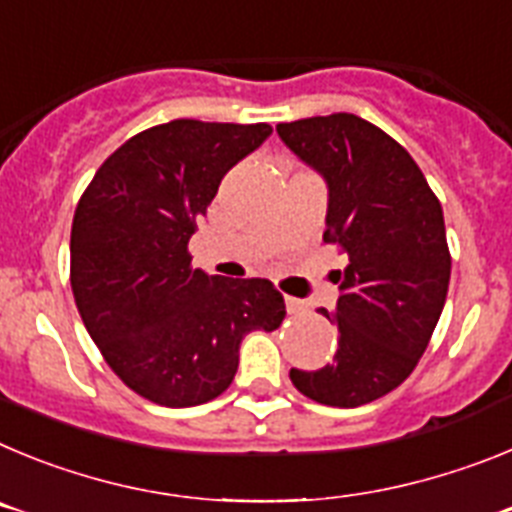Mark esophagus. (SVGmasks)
Returning <instances> with one entry per match:
<instances>
[{
    "label": "esophagus",
    "instance_id": "1",
    "mask_svg": "<svg viewBox=\"0 0 512 512\" xmlns=\"http://www.w3.org/2000/svg\"><path fill=\"white\" fill-rule=\"evenodd\" d=\"M284 302H287L289 315H305L307 312V302L297 300V297H284Z\"/></svg>",
    "mask_w": 512,
    "mask_h": 512
}]
</instances>
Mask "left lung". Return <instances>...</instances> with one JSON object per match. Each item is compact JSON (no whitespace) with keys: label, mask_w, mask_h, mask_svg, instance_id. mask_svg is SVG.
<instances>
[{"label":"left lung","mask_w":512,"mask_h":512,"mask_svg":"<svg viewBox=\"0 0 512 512\" xmlns=\"http://www.w3.org/2000/svg\"><path fill=\"white\" fill-rule=\"evenodd\" d=\"M277 133L325 176L323 241L348 256L336 315L318 310L338 323L336 359L289 379L320 405L359 408L410 377L441 318L451 279L441 202L413 156L359 115L279 122Z\"/></svg>","instance_id":"8db88e82"}]
</instances>
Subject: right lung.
<instances>
[{
	"label": "right lung",
	"instance_id": "obj_1",
	"mask_svg": "<svg viewBox=\"0 0 512 512\" xmlns=\"http://www.w3.org/2000/svg\"><path fill=\"white\" fill-rule=\"evenodd\" d=\"M271 125L171 120L125 140L81 194L71 225V289L89 336L135 395L192 408L215 400L251 330L282 325L269 279L192 266L189 238L223 176Z\"/></svg>",
	"mask_w": 512,
	"mask_h": 512
}]
</instances>
